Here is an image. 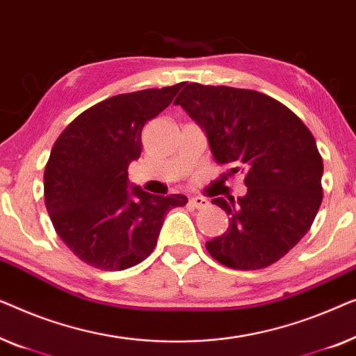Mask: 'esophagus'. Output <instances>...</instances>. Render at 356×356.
Returning <instances> with one entry per match:
<instances>
[{"label": "esophagus", "instance_id": "esophagus-1", "mask_svg": "<svg viewBox=\"0 0 356 356\" xmlns=\"http://www.w3.org/2000/svg\"><path fill=\"white\" fill-rule=\"evenodd\" d=\"M188 204H190V207H192V208H197V209H204V208H208L209 202H208L207 198H203V197H193V198H190Z\"/></svg>", "mask_w": 356, "mask_h": 356}]
</instances>
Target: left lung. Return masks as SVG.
Instances as JSON below:
<instances>
[{"instance_id": "1", "label": "left lung", "mask_w": 356, "mask_h": 356, "mask_svg": "<svg viewBox=\"0 0 356 356\" xmlns=\"http://www.w3.org/2000/svg\"><path fill=\"white\" fill-rule=\"evenodd\" d=\"M180 104L208 135L218 164L245 174L247 195L214 198L229 216L226 234L207 242L224 266L253 271L297 245L323 202V158L297 114L254 90L182 83Z\"/></svg>"}]
</instances>
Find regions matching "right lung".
Instances as JSON below:
<instances>
[{"mask_svg": "<svg viewBox=\"0 0 356 356\" xmlns=\"http://www.w3.org/2000/svg\"><path fill=\"white\" fill-rule=\"evenodd\" d=\"M182 83L122 93L97 103L63 130L44 166V207L59 238L103 271L142 263L156 247L169 209L185 195L129 188L127 169L142 153L143 126L172 103Z\"/></svg>", "mask_w": 356, "mask_h": 356, "instance_id": "1", "label": "right lung"}]
</instances>
